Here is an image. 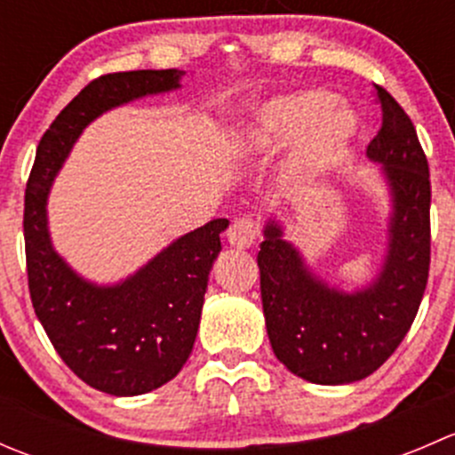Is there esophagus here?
<instances>
[{"mask_svg":"<svg viewBox=\"0 0 455 455\" xmlns=\"http://www.w3.org/2000/svg\"><path fill=\"white\" fill-rule=\"evenodd\" d=\"M228 244L235 249H251L255 244L257 235H259V227L255 224L253 218H235L228 227Z\"/></svg>","mask_w":455,"mask_h":455,"instance_id":"obj_1","label":"esophagus"}]
</instances>
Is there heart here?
<instances>
[{
    "mask_svg": "<svg viewBox=\"0 0 455 455\" xmlns=\"http://www.w3.org/2000/svg\"><path fill=\"white\" fill-rule=\"evenodd\" d=\"M356 134V116L337 105L332 94L319 90L297 92L273 100L235 139L240 156L270 160L292 141L282 169V180L292 191H308L334 167Z\"/></svg>",
    "mask_w": 455,
    "mask_h": 455,
    "instance_id": "b5f03b06",
    "label": "heart"
}]
</instances>
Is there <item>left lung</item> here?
<instances>
[{"mask_svg":"<svg viewBox=\"0 0 455 455\" xmlns=\"http://www.w3.org/2000/svg\"><path fill=\"white\" fill-rule=\"evenodd\" d=\"M376 87L383 112L368 158L383 164L394 213L383 270L368 288L343 292L308 270L275 220L257 253L261 306L275 356L319 385L355 383L394 355L423 301L431 259L427 156L405 109Z\"/></svg>","mask_w":455,"mask_h":455,"instance_id":"8db88e82","label":"left lung"}]
</instances>
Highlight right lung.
<instances>
[{
    "mask_svg": "<svg viewBox=\"0 0 455 455\" xmlns=\"http://www.w3.org/2000/svg\"><path fill=\"white\" fill-rule=\"evenodd\" d=\"M182 70L114 72L90 81L41 136L26 185L24 240L32 308L54 350L84 383L139 396L172 380L194 350L206 282L228 220L178 237L116 286L85 282L54 253L45 200L85 125L116 105L180 87Z\"/></svg>",
    "mask_w": 455,
    "mask_h": 455,
    "instance_id": "add662e5",
    "label": "right lung"
}]
</instances>
